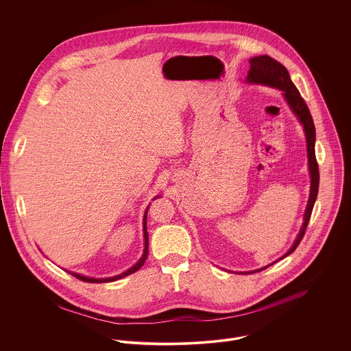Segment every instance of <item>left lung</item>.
<instances>
[{"label": "left lung", "instance_id": "left-lung-1", "mask_svg": "<svg viewBox=\"0 0 351 351\" xmlns=\"http://www.w3.org/2000/svg\"><path fill=\"white\" fill-rule=\"evenodd\" d=\"M249 62H250V70L247 74V81L250 84L251 82L252 84H263V85H269V86L282 90L289 106L292 108L295 114L299 117L301 124L304 125V131H305V136H306L308 165H309V173H311V193H309V200H308L306 209L304 213V223L301 227L300 234L298 235L291 250L282 256V258H285L296 250V247L300 245V242L304 238V234L306 231V226L309 223L311 215H312L315 201L317 197L319 166H317V160H316V155H315V136H316L315 125H313V120H312L311 112H309L305 101L301 97L299 89L292 82L289 73L284 64H281L278 60L273 59L269 55H261V56L251 58ZM266 267H263V269H266ZM263 269H261V270H263ZM261 270H256V271H261Z\"/></svg>", "mask_w": 351, "mask_h": 351}]
</instances>
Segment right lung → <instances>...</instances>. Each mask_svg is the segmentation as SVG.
Segmentation results:
<instances>
[{
    "label": "right lung",
    "instance_id": "obj_1",
    "mask_svg": "<svg viewBox=\"0 0 351 351\" xmlns=\"http://www.w3.org/2000/svg\"><path fill=\"white\" fill-rule=\"evenodd\" d=\"M147 210H149V208L146 209L145 219H143V231H145V252H143V256L139 259V262H138V263H135V265H134L131 269H128L127 271H124V273H121V274H119V276H116V277H109V278H90V277H85V276H81V274H75V273H70V274H71V276H74L75 278L81 280V281L92 282V284H99V282H110V281H116V280H119V278H123V277H125V276H130V274H132V273L138 271V270L143 266V263H145V261H146V258H147V255H149V234H147V230H146V217H147Z\"/></svg>",
    "mask_w": 351,
    "mask_h": 351
}]
</instances>
